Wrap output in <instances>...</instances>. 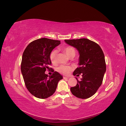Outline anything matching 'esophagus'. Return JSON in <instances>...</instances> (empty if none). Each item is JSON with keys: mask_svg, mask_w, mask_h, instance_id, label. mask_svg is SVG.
I'll use <instances>...</instances> for the list:
<instances>
[{"mask_svg": "<svg viewBox=\"0 0 126 126\" xmlns=\"http://www.w3.org/2000/svg\"><path fill=\"white\" fill-rule=\"evenodd\" d=\"M63 78L64 79H68L69 78V77H63Z\"/></svg>", "mask_w": 126, "mask_h": 126, "instance_id": "34e87169", "label": "esophagus"}]
</instances>
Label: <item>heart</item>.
Here are the masks:
<instances>
[{
  "mask_svg": "<svg viewBox=\"0 0 126 126\" xmlns=\"http://www.w3.org/2000/svg\"><path fill=\"white\" fill-rule=\"evenodd\" d=\"M64 51L66 52L67 55L69 57L72 58L74 57L76 55V50L74 47L71 46H67L63 48ZM58 51L56 50H53L50 55V59L51 63L53 64L57 63V56ZM72 69L70 66L66 65H62L57 68V71L59 73L63 74V75H67L69 73L70 71Z\"/></svg>",
  "mask_w": 126,
  "mask_h": 126,
  "instance_id": "obj_1",
  "label": "heart"
}]
</instances>
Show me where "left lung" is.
Listing matches in <instances>:
<instances>
[{
	"instance_id": "8db88e82",
	"label": "left lung",
	"mask_w": 126,
	"mask_h": 126,
	"mask_svg": "<svg viewBox=\"0 0 126 126\" xmlns=\"http://www.w3.org/2000/svg\"><path fill=\"white\" fill-rule=\"evenodd\" d=\"M65 43L75 48L79 52V67L73 75L82 78L71 87V92L81 99L88 98L96 93L101 86L106 71L104 54L101 47L94 42L86 38L64 40Z\"/></svg>"
}]
</instances>
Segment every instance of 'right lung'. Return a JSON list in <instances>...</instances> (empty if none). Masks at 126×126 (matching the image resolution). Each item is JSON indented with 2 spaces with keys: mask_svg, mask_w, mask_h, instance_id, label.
<instances>
[{
  "mask_svg": "<svg viewBox=\"0 0 126 126\" xmlns=\"http://www.w3.org/2000/svg\"><path fill=\"white\" fill-rule=\"evenodd\" d=\"M60 44L59 40L46 38L38 39L30 43L22 55L21 71L26 87L38 98L51 96L55 92L58 82L63 79L57 71L49 76L45 72L51 64V51Z\"/></svg>",
  "mask_w": 126,
  "mask_h": 126,
  "instance_id": "1",
  "label": "right lung"
}]
</instances>
